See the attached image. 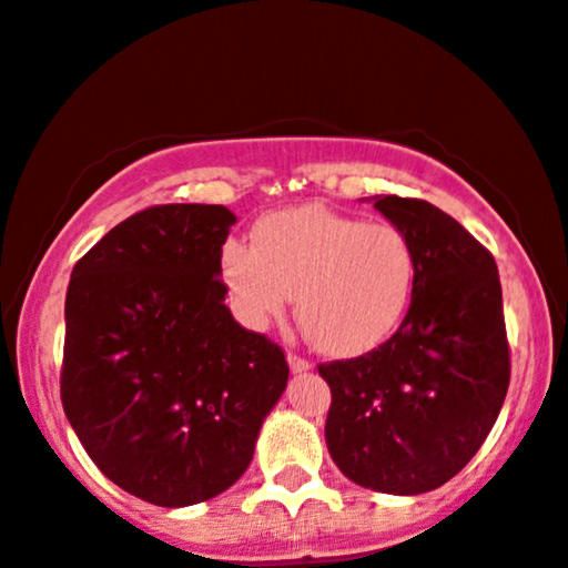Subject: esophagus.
Wrapping results in <instances>:
<instances>
[{
    "label": "esophagus",
    "mask_w": 568,
    "mask_h": 568,
    "mask_svg": "<svg viewBox=\"0 0 568 568\" xmlns=\"http://www.w3.org/2000/svg\"><path fill=\"white\" fill-rule=\"evenodd\" d=\"M288 367H291L293 373H306V371H312V362L304 359V357H298V354L288 352Z\"/></svg>",
    "instance_id": "obj_1"
}]
</instances>
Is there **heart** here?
I'll list each match as a JSON object with an SVG mask.
<instances>
[{
    "label": "heart",
    "mask_w": 568,
    "mask_h": 568,
    "mask_svg": "<svg viewBox=\"0 0 568 568\" xmlns=\"http://www.w3.org/2000/svg\"><path fill=\"white\" fill-rule=\"evenodd\" d=\"M222 277L237 317L264 327L288 310L304 338L331 357H357L392 336L415 291V251L392 222H362L325 206L264 216L251 248L230 243Z\"/></svg>",
    "instance_id": "obj_1"
}]
</instances>
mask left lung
<instances>
[{
  "mask_svg": "<svg viewBox=\"0 0 568 568\" xmlns=\"http://www.w3.org/2000/svg\"><path fill=\"white\" fill-rule=\"evenodd\" d=\"M409 237L415 291L378 349L320 365L331 386L325 442L346 479L386 495L442 487L479 453L510 384L495 258L418 197H375Z\"/></svg>",
  "mask_w": 568,
  "mask_h": 568,
  "instance_id": "8db88e82",
  "label": "left lung"
}]
</instances>
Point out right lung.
<instances>
[{
  "label": "right lung",
  "mask_w": 568,
  "mask_h": 568,
  "mask_svg": "<svg viewBox=\"0 0 568 568\" xmlns=\"http://www.w3.org/2000/svg\"><path fill=\"white\" fill-rule=\"evenodd\" d=\"M232 224L224 206H150L92 245L68 283L65 418L108 479L161 508L241 479L288 384L283 349L224 304Z\"/></svg>",
  "instance_id": "add662e5"
}]
</instances>
